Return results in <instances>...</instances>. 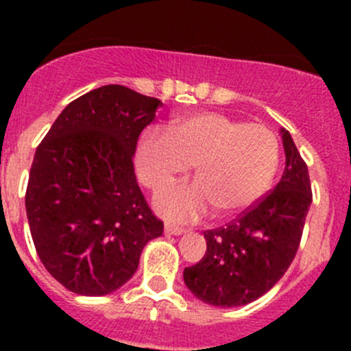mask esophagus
Instances as JSON below:
<instances>
[{
  "mask_svg": "<svg viewBox=\"0 0 351 351\" xmlns=\"http://www.w3.org/2000/svg\"><path fill=\"white\" fill-rule=\"evenodd\" d=\"M185 229L183 228H176V226H171V224H166L165 226V234H169V236H182L185 234Z\"/></svg>",
  "mask_w": 351,
  "mask_h": 351,
  "instance_id": "1",
  "label": "esophagus"
}]
</instances>
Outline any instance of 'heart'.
<instances>
[{
  "label": "heart",
  "mask_w": 351,
  "mask_h": 351,
  "mask_svg": "<svg viewBox=\"0 0 351 351\" xmlns=\"http://www.w3.org/2000/svg\"><path fill=\"white\" fill-rule=\"evenodd\" d=\"M280 162V143L261 123H244L217 112L175 119L168 134L151 129L137 144L141 182L159 190L193 171L198 182L162 190L154 207L171 221L234 215L256 204L270 189Z\"/></svg>",
  "instance_id": "obj_1"
}]
</instances>
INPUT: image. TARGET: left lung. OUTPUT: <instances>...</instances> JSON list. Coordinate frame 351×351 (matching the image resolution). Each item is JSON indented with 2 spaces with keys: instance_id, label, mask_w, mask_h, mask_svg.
I'll return each instance as SVG.
<instances>
[{
  "instance_id": "obj_1",
  "label": "left lung",
  "mask_w": 351,
  "mask_h": 351,
  "mask_svg": "<svg viewBox=\"0 0 351 351\" xmlns=\"http://www.w3.org/2000/svg\"><path fill=\"white\" fill-rule=\"evenodd\" d=\"M285 169L267 197L226 228L205 231L207 251L183 280L198 300L238 307L267 293L299 250L313 193L307 166L289 130L280 129Z\"/></svg>"
}]
</instances>
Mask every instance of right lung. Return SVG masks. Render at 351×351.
I'll return each instance as SVG.
<instances>
[{
	"label": "right lung",
	"instance_id": "right-lung-1",
	"mask_svg": "<svg viewBox=\"0 0 351 351\" xmlns=\"http://www.w3.org/2000/svg\"><path fill=\"white\" fill-rule=\"evenodd\" d=\"M161 101L122 84L71 101L34 156L25 207L38 258L80 295H107L132 278L162 234L134 173V153Z\"/></svg>",
	"mask_w": 351,
	"mask_h": 351
}]
</instances>
